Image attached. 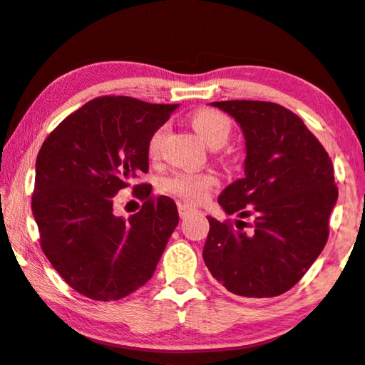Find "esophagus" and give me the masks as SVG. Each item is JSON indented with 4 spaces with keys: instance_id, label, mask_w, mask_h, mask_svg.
I'll return each mask as SVG.
<instances>
[{
    "instance_id": "34e87169",
    "label": "esophagus",
    "mask_w": 365,
    "mask_h": 365,
    "mask_svg": "<svg viewBox=\"0 0 365 365\" xmlns=\"http://www.w3.org/2000/svg\"><path fill=\"white\" fill-rule=\"evenodd\" d=\"M195 212V208L192 205H187V203H178V215L180 218H185L190 215V213Z\"/></svg>"
}]
</instances>
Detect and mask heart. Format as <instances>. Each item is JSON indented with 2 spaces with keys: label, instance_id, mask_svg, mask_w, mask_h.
Here are the masks:
<instances>
[{
  "label": "heart",
  "instance_id": "1",
  "mask_svg": "<svg viewBox=\"0 0 365 365\" xmlns=\"http://www.w3.org/2000/svg\"><path fill=\"white\" fill-rule=\"evenodd\" d=\"M190 121L198 137L210 145V147L215 143H225L232 130L230 120L218 110H198L192 115ZM160 138H162V133L158 132L150 140L148 152L152 157H155L158 152ZM217 183L218 178L213 173L177 172L165 178L163 188L168 193H172V195H177L187 202L197 203L205 200L212 188L217 187Z\"/></svg>",
  "mask_w": 365,
  "mask_h": 365
}]
</instances>
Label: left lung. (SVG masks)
I'll return each instance as SVG.
<instances>
[{"label": "left lung", "mask_w": 365, "mask_h": 365, "mask_svg": "<svg viewBox=\"0 0 365 365\" xmlns=\"http://www.w3.org/2000/svg\"><path fill=\"white\" fill-rule=\"evenodd\" d=\"M240 125L245 138L244 178L223 188L227 215L207 217L203 260L213 279L242 297H277L302 279L329 237L337 187L329 153L304 121L270 101H213Z\"/></svg>", "instance_id": "8db88e82"}]
</instances>
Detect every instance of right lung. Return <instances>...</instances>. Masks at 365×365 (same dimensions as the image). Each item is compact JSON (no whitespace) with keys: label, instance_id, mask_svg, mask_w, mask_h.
<instances>
[{"label":"right lung","instance_id":"right-lung-1","mask_svg":"<svg viewBox=\"0 0 365 365\" xmlns=\"http://www.w3.org/2000/svg\"><path fill=\"white\" fill-rule=\"evenodd\" d=\"M177 108L101 96L66 116L38 153L31 210L41 249L85 297L123 299L153 277L178 225L177 205L150 197L147 183L133 187L145 203L126 220L115 215L113 203L148 172L150 140Z\"/></svg>","mask_w":365,"mask_h":365}]
</instances>
